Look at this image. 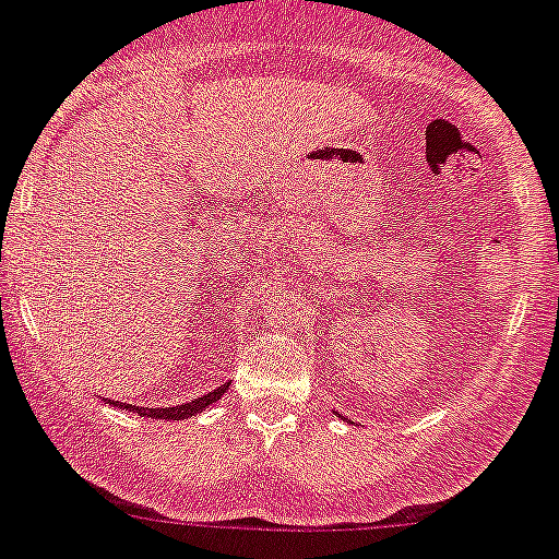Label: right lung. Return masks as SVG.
<instances>
[{
    "label": "right lung",
    "instance_id": "right-lung-1",
    "mask_svg": "<svg viewBox=\"0 0 559 559\" xmlns=\"http://www.w3.org/2000/svg\"><path fill=\"white\" fill-rule=\"evenodd\" d=\"M227 388H230V382H225V385H219L216 391H211V394L199 396V400H191L186 402V405H177V407H138V405H123L120 402V407H126V411H134V414L140 416H152V419H188V416L193 414H202L207 405H213L216 400H222V394H225ZM115 405V402H111Z\"/></svg>",
    "mask_w": 559,
    "mask_h": 559
}]
</instances>
